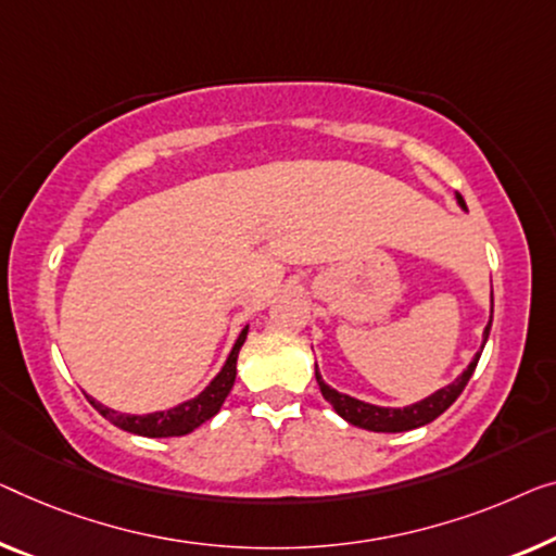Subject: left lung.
<instances>
[{"mask_svg":"<svg viewBox=\"0 0 556 556\" xmlns=\"http://www.w3.org/2000/svg\"><path fill=\"white\" fill-rule=\"evenodd\" d=\"M457 202H459L462 210H467V204H464L462 194H457ZM492 314H494V300H492ZM490 329H492V319H490V325L484 327L482 350H484L486 339H490ZM479 357H482V352L475 354V359L469 362V367L464 369L452 384L437 389V392L429 394L427 400H421L417 404H409V407H377V404L354 400V396H350V394H342V392H337V389H331L325 382V379H321L319 369L314 371V377H317L321 396H325L331 407H334L339 417L350 421V425L369 429V432H409V429L425 427V425H429V421H434L439 414L446 412L454 402H457V396L464 392V387H467L469 377L475 375V367H477Z\"/></svg>","mask_w":556,"mask_h":556,"instance_id":"8db88e82","label":"left lung"}]
</instances>
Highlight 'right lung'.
<instances>
[{
	"label": "right lung",
	"mask_w": 556,
	"mask_h": 556,
	"mask_svg": "<svg viewBox=\"0 0 556 556\" xmlns=\"http://www.w3.org/2000/svg\"><path fill=\"white\" fill-rule=\"evenodd\" d=\"M247 331L250 327H244L239 331L235 346H231L229 357L225 362V367L219 369V375L212 379L210 387H204V392H199L194 400H187L177 404V407L164 409V412H152V414H122L114 412L104 404H99L97 400L87 394V400L92 402V407L102 414L104 419H110L114 427L124 429V432L139 434V437H181L194 432L197 427H202L204 421H210L214 414L222 409L227 394L231 392L237 379V357L239 350H242Z\"/></svg>",
	"instance_id": "add662e5"
}]
</instances>
